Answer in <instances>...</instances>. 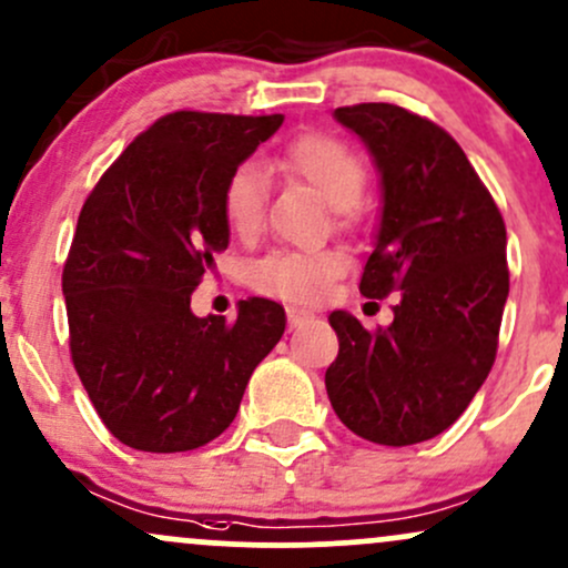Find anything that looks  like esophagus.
I'll return each mask as SVG.
<instances>
[{
    "label": "esophagus",
    "mask_w": 568,
    "mask_h": 568,
    "mask_svg": "<svg viewBox=\"0 0 568 568\" xmlns=\"http://www.w3.org/2000/svg\"><path fill=\"white\" fill-rule=\"evenodd\" d=\"M285 313H288V323H291V328H298V326H304V323H310L313 321V313H310V310H302V307H288L285 310Z\"/></svg>",
    "instance_id": "1"
}]
</instances>
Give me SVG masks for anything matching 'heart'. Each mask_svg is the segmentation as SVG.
<instances>
[{"instance_id":"b5f03b06","label":"heart","mask_w":568,"mask_h":568,"mask_svg":"<svg viewBox=\"0 0 568 568\" xmlns=\"http://www.w3.org/2000/svg\"><path fill=\"white\" fill-rule=\"evenodd\" d=\"M280 166L296 174L321 193L334 210L353 207L366 189V164L351 145L328 134H304L285 148ZM266 178L255 164H240L223 185V217L242 240L264 226ZM347 266L345 253L323 251H272L253 261L247 283L255 291L291 302H315L326 294L334 277Z\"/></svg>"}]
</instances>
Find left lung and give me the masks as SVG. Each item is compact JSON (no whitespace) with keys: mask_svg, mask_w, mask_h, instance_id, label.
Returning a JSON list of instances; mask_svg holds the SVG:
<instances>
[{"mask_svg":"<svg viewBox=\"0 0 568 568\" xmlns=\"http://www.w3.org/2000/svg\"><path fill=\"white\" fill-rule=\"evenodd\" d=\"M361 136L383 189L361 294H398L394 323L366 332L345 310L326 369L334 413L353 434L404 447L442 434L496 361L509 294L507 229L494 196L445 129L385 102L336 108Z\"/></svg>","mask_w":568,"mask_h":568,"instance_id":"8db88e82","label":"left lung"}]
</instances>
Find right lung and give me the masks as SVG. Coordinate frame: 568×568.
<instances>
[{"mask_svg":"<svg viewBox=\"0 0 568 568\" xmlns=\"http://www.w3.org/2000/svg\"><path fill=\"white\" fill-rule=\"evenodd\" d=\"M283 115L178 110L99 178L80 210L61 288L80 383L108 432L185 453L232 426L285 310L245 298L236 321L196 317L191 294L229 247L223 185Z\"/></svg>","mask_w":568,"mask_h":568,"instance_id":"right-lung-1","label":"right lung"}]
</instances>
